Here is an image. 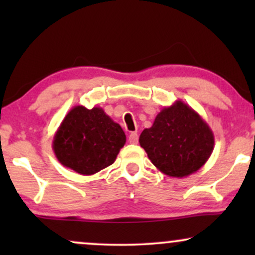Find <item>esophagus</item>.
<instances>
[{"label":"esophagus","mask_w":255,"mask_h":255,"mask_svg":"<svg viewBox=\"0 0 255 255\" xmlns=\"http://www.w3.org/2000/svg\"><path fill=\"white\" fill-rule=\"evenodd\" d=\"M128 140H129L130 144H136L137 142V133L136 131H131L129 134V137H128Z\"/></svg>","instance_id":"obj_1"}]
</instances>
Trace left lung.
<instances>
[{
	"label": "left lung",
	"mask_w": 255,
	"mask_h": 255,
	"mask_svg": "<svg viewBox=\"0 0 255 255\" xmlns=\"http://www.w3.org/2000/svg\"><path fill=\"white\" fill-rule=\"evenodd\" d=\"M139 142L158 170L170 177H186L207 162L215 135L197 111L176 101L160 110L152 127L140 134Z\"/></svg>",
	"instance_id": "8db88e82"
}]
</instances>
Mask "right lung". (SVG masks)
<instances>
[{"instance_id": "add662e5", "label": "right lung", "mask_w": 255, "mask_h": 255, "mask_svg": "<svg viewBox=\"0 0 255 255\" xmlns=\"http://www.w3.org/2000/svg\"><path fill=\"white\" fill-rule=\"evenodd\" d=\"M126 134L99 107L75 105L64 116L52 140L58 162L80 175H93L115 162Z\"/></svg>"}]
</instances>
